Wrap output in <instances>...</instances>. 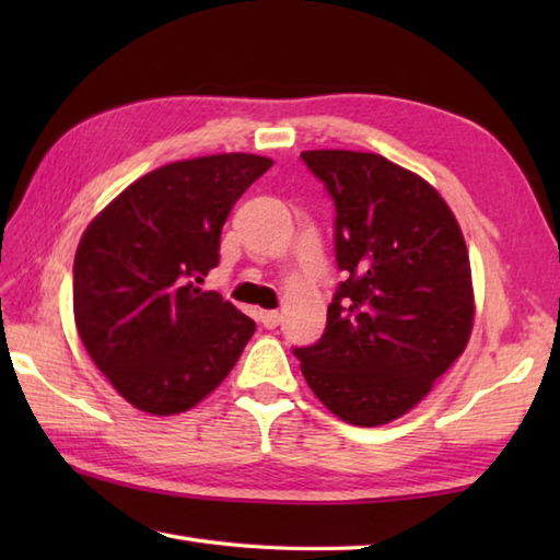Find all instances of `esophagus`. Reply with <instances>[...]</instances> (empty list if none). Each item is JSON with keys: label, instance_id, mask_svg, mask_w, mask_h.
Returning a JSON list of instances; mask_svg holds the SVG:
<instances>
[{"label": "esophagus", "instance_id": "esophagus-1", "mask_svg": "<svg viewBox=\"0 0 560 560\" xmlns=\"http://www.w3.org/2000/svg\"><path fill=\"white\" fill-rule=\"evenodd\" d=\"M259 323L265 325L267 329H273L281 323V313L279 311H261L259 313Z\"/></svg>", "mask_w": 560, "mask_h": 560}]
</instances>
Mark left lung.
<instances>
[{
  "label": "left lung",
  "mask_w": 560,
  "mask_h": 560,
  "mask_svg": "<svg viewBox=\"0 0 560 560\" xmlns=\"http://www.w3.org/2000/svg\"><path fill=\"white\" fill-rule=\"evenodd\" d=\"M301 159L335 201V253L347 281L313 347L293 349L315 397L353 425L413 409L467 347L469 253L445 199L377 153L319 149Z\"/></svg>",
  "instance_id": "obj_1"
}]
</instances>
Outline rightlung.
Segmentation results:
<instances>
[{"instance_id":"add662e5","label":"right lung","mask_w":560,"mask_h":560,"mask_svg":"<svg viewBox=\"0 0 560 560\" xmlns=\"http://www.w3.org/2000/svg\"><path fill=\"white\" fill-rule=\"evenodd\" d=\"M271 159L217 153L139 177L83 231L74 319L98 371L132 404L192 409L233 371L255 323L197 283L219 265L221 229Z\"/></svg>"}]
</instances>
